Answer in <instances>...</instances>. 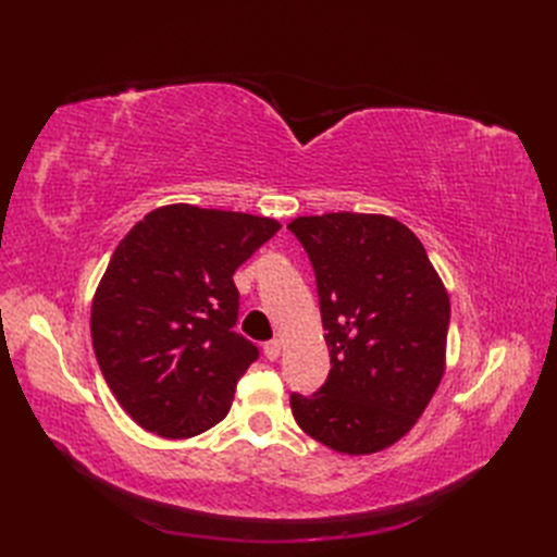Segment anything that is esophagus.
Listing matches in <instances>:
<instances>
[{
	"mask_svg": "<svg viewBox=\"0 0 557 557\" xmlns=\"http://www.w3.org/2000/svg\"><path fill=\"white\" fill-rule=\"evenodd\" d=\"M264 356H267V360H276L281 356V342L278 339L267 342L264 344Z\"/></svg>",
	"mask_w": 557,
	"mask_h": 557,
	"instance_id": "esophagus-1",
	"label": "esophagus"
}]
</instances>
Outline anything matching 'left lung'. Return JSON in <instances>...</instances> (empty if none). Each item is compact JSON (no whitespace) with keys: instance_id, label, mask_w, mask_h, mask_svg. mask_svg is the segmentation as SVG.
Listing matches in <instances>:
<instances>
[{"instance_id":"8db88e82","label":"left lung","mask_w":557,"mask_h":557,"mask_svg":"<svg viewBox=\"0 0 557 557\" xmlns=\"http://www.w3.org/2000/svg\"><path fill=\"white\" fill-rule=\"evenodd\" d=\"M313 264L330 374L290 395L297 425L346 455L379 453L423 416L446 369L450 301L425 246L391 215H299Z\"/></svg>"}]
</instances>
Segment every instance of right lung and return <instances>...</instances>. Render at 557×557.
<instances>
[{"label": "right lung", "instance_id": "1", "mask_svg": "<svg viewBox=\"0 0 557 557\" xmlns=\"http://www.w3.org/2000/svg\"><path fill=\"white\" fill-rule=\"evenodd\" d=\"M281 230L274 218L160 207L113 250L90 313L99 369L134 423L188 440L227 416L258 348L232 327L234 272Z\"/></svg>", "mask_w": 557, "mask_h": 557}]
</instances>
